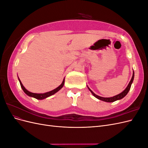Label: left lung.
<instances>
[{"label":"left lung","mask_w":148,"mask_h":148,"mask_svg":"<svg viewBox=\"0 0 148 148\" xmlns=\"http://www.w3.org/2000/svg\"><path fill=\"white\" fill-rule=\"evenodd\" d=\"M134 75H135V73H134V71H133V76H132V79H131V80H130V82L129 84H128L127 87L126 88V89H125L123 91H122L121 93L119 94V95H116V96H113V97H101V96H97V95H96L95 93H94V92L91 90L90 88H89L88 86H87V87H88L89 90L91 92L92 94V95H93L94 96H95V97H96L97 99H99V100H101V101H105V102H114V101H117V100H120V99H122V98H123L125 96H126V95H127L128 91H130V88H131V86H132V83H133V79H134Z\"/></svg>","instance_id":"8db88e82"}]
</instances>
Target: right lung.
Masks as SVG:
<instances>
[{
	"label": "right lung",
	"mask_w": 148,
	"mask_h": 148,
	"mask_svg": "<svg viewBox=\"0 0 148 148\" xmlns=\"http://www.w3.org/2000/svg\"><path fill=\"white\" fill-rule=\"evenodd\" d=\"M18 80H19V82H20V85H21V87L22 89H23V91L25 92V94H26V95H27L29 96H30V97H34V98H36V99H39V100L44 99H45V98H46V97H48L51 96H52V95H54L55 93H56L57 92L59 91L60 90V89L62 87L64 86V83H65V78H64V80H63V82H62V84L60 85V86H58L57 88L53 89V90H52V91H51L47 92H45V93H43V94H42V93H41V94H38V93H33V92H31L28 91L27 90V89H26L23 86V84L21 83V81H20V79H19V78H18Z\"/></svg>",
	"instance_id": "1"
}]
</instances>
